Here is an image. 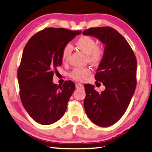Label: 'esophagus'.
<instances>
[{
    "label": "esophagus",
    "instance_id": "34e87169",
    "mask_svg": "<svg viewBox=\"0 0 152 152\" xmlns=\"http://www.w3.org/2000/svg\"><path fill=\"white\" fill-rule=\"evenodd\" d=\"M76 89H84V87L81 83H76Z\"/></svg>",
    "mask_w": 152,
    "mask_h": 152
}]
</instances>
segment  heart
Returning <instances> with one entry per match:
<instances>
[{
	"label": "heart",
	"instance_id": "b5f03b06",
	"mask_svg": "<svg viewBox=\"0 0 152 152\" xmlns=\"http://www.w3.org/2000/svg\"><path fill=\"white\" fill-rule=\"evenodd\" d=\"M76 45L82 52L88 56V60L91 63H97L102 59L104 50L103 48L96 45V40L91 37L83 36L79 38L76 42ZM72 52V46L70 44L64 46L62 51L61 58L63 62L66 61ZM91 74L88 68H75L70 73V76L76 81L82 82Z\"/></svg>",
	"mask_w": 152,
	"mask_h": 152
}]
</instances>
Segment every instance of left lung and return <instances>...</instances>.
<instances>
[{"label": "left lung", "instance_id": "1", "mask_svg": "<svg viewBox=\"0 0 152 152\" xmlns=\"http://www.w3.org/2000/svg\"><path fill=\"white\" fill-rule=\"evenodd\" d=\"M83 34L97 38L104 47L95 78L103 83L105 89L99 93L94 86L84 85V108L93 123L108 127L125 114L134 93L136 57L125 38L112 27L89 28Z\"/></svg>", "mask_w": 152, "mask_h": 152}]
</instances>
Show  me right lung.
<instances>
[{
    "label": "right lung",
    "instance_id": "obj_1",
    "mask_svg": "<svg viewBox=\"0 0 152 152\" xmlns=\"http://www.w3.org/2000/svg\"><path fill=\"white\" fill-rule=\"evenodd\" d=\"M81 32L46 28L25 45L18 71L19 95L25 110L38 124H52L66 111L75 85L70 80L63 86L55 84L53 74L62 64L63 48Z\"/></svg>",
    "mask_w": 152,
    "mask_h": 152
}]
</instances>
